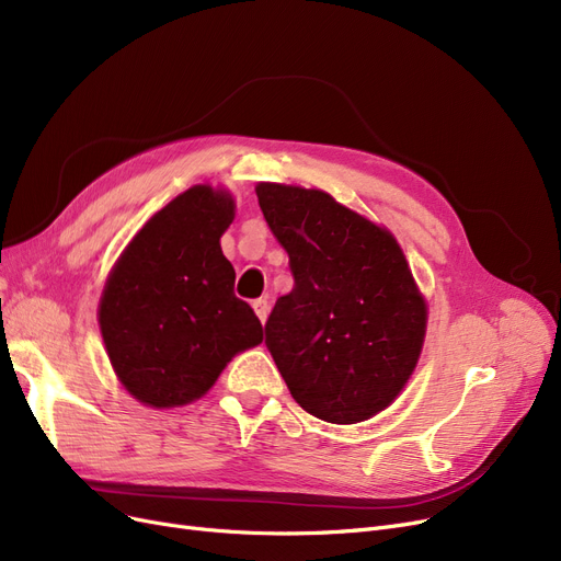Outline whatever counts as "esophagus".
I'll use <instances>...</instances> for the list:
<instances>
[{
    "mask_svg": "<svg viewBox=\"0 0 561 561\" xmlns=\"http://www.w3.org/2000/svg\"><path fill=\"white\" fill-rule=\"evenodd\" d=\"M252 307H254V311H256V316H259V321L265 323L267 311H271V305H267V300H265V298H259V300L252 302Z\"/></svg>",
    "mask_w": 561,
    "mask_h": 561,
    "instance_id": "obj_1",
    "label": "esophagus"
}]
</instances>
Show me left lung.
Segmentation results:
<instances>
[{
  "instance_id": "8db88e82",
  "label": "left lung",
  "mask_w": 561,
  "mask_h": 561,
  "mask_svg": "<svg viewBox=\"0 0 561 561\" xmlns=\"http://www.w3.org/2000/svg\"><path fill=\"white\" fill-rule=\"evenodd\" d=\"M256 197L296 282L265 323L290 397L332 424L374 417L415 371L426 334L399 242L321 190L259 183Z\"/></svg>"
}]
</instances>
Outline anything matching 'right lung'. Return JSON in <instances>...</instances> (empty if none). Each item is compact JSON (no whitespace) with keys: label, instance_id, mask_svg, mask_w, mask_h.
Here are the masks:
<instances>
[{"label":"right lung","instance_id":"add662e5","mask_svg":"<svg viewBox=\"0 0 561 561\" xmlns=\"http://www.w3.org/2000/svg\"><path fill=\"white\" fill-rule=\"evenodd\" d=\"M233 208L229 192L194 185L158 210L112 267L99 323L118 380L146 405L204 397L236 353L263 341L220 248Z\"/></svg>","mask_w":561,"mask_h":561}]
</instances>
